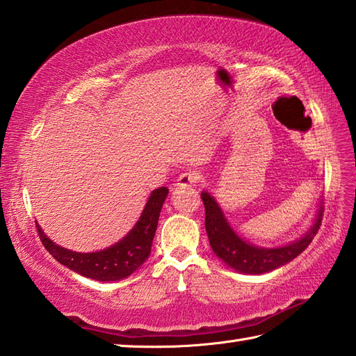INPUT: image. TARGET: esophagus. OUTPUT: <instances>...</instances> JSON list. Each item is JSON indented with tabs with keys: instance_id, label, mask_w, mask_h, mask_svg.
Returning a JSON list of instances; mask_svg holds the SVG:
<instances>
[{
	"instance_id": "obj_1",
	"label": "esophagus",
	"mask_w": 356,
	"mask_h": 356,
	"mask_svg": "<svg viewBox=\"0 0 356 356\" xmlns=\"http://www.w3.org/2000/svg\"><path fill=\"white\" fill-rule=\"evenodd\" d=\"M197 182H199V174L190 171V172H184L182 176L177 179V186H184V188L195 186Z\"/></svg>"
}]
</instances>
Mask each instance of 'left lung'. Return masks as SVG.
Here are the masks:
<instances>
[{
  "label": "left lung",
  "instance_id": "left-lung-1",
  "mask_svg": "<svg viewBox=\"0 0 356 356\" xmlns=\"http://www.w3.org/2000/svg\"><path fill=\"white\" fill-rule=\"evenodd\" d=\"M200 197L205 205V228L213 252L226 266L240 274L260 275L284 266L311 245L321 225L323 207L320 202L312 225L298 238L275 248L257 246L238 236L213 194L205 190L200 193Z\"/></svg>",
  "mask_w": 356,
  "mask_h": 356
}]
</instances>
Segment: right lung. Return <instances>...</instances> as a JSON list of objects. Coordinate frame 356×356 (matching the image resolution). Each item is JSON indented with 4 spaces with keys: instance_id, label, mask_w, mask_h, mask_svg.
I'll return each instance as SVG.
<instances>
[{
    "instance_id": "right-lung-1",
    "label": "right lung",
    "mask_w": 356,
    "mask_h": 356,
    "mask_svg": "<svg viewBox=\"0 0 356 356\" xmlns=\"http://www.w3.org/2000/svg\"><path fill=\"white\" fill-rule=\"evenodd\" d=\"M168 195V188L161 186L151 191L149 197L143 207L139 220L127 232V236L101 251L95 252H76L64 246H59L50 240L40 225V234L45 249L65 268L76 274L96 280V282H119L134 274L143 263L147 261L151 252V245L157 228L161 209Z\"/></svg>"
}]
</instances>
